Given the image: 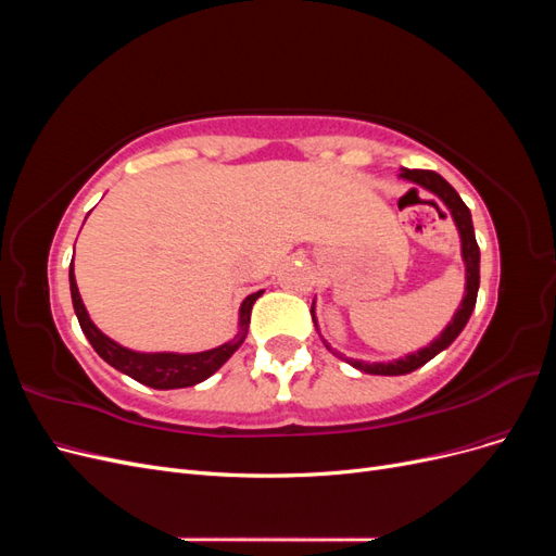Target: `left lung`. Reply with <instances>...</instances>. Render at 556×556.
I'll return each instance as SVG.
<instances>
[{
  "label": "left lung",
  "instance_id": "8db88e82",
  "mask_svg": "<svg viewBox=\"0 0 556 556\" xmlns=\"http://www.w3.org/2000/svg\"><path fill=\"white\" fill-rule=\"evenodd\" d=\"M401 178H406V180L419 185V188L433 192L450 208L454 223H457L459 233H462V255L466 262V296L462 301L457 315H454V319L447 325V329L439 336V339H435L429 348L415 352V355H408L406 359H396L390 364H364L357 359L343 357L348 364L359 368V371L374 374V376H406L439 355V352L445 350L454 339H457L462 329L466 327L470 313H473V308H476L478 288H480V248L476 241L473 223H470V211L462 201V197L457 194V190H454L443 176H439L435 172H429V169H403ZM413 190H417V188H413ZM311 315H313V308H311ZM313 323H315V315H313Z\"/></svg>",
  "mask_w": 556,
  "mask_h": 556
}]
</instances>
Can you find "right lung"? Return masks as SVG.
I'll use <instances>...</instances> for the list:
<instances>
[{"label": "right lung", "instance_id": "1", "mask_svg": "<svg viewBox=\"0 0 556 556\" xmlns=\"http://www.w3.org/2000/svg\"><path fill=\"white\" fill-rule=\"evenodd\" d=\"M70 288H72V301H74V311H76V317L80 323V329L88 336V341L94 348L97 355L104 362H109L113 368H117V371L127 374L129 378H134L141 384L155 387V390H178V387H192L201 380H206L208 376H213L217 368H220L243 343L245 333H248V325H250L252 304H255L262 294V292H255L243 301L241 329L229 343L206 350V352H197V355H172V352L143 355V352H131L123 345H117L115 341L109 339V336H104L92 325V319L88 317V311H86V306H83L78 288H76L74 264L70 266Z\"/></svg>", "mask_w": 556, "mask_h": 556}]
</instances>
